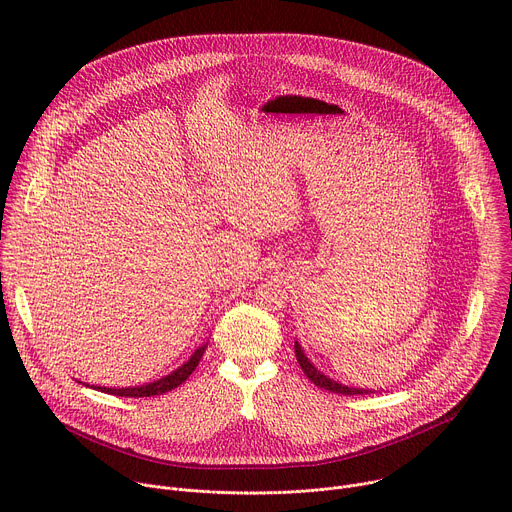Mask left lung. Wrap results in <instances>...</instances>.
I'll return each mask as SVG.
<instances>
[{
	"instance_id": "obj_1",
	"label": "left lung",
	"mask_w": 512,
	"mask_h": 512,
	"mask_svg": "<svg viewBox=\"0 0 512 512\" xmlns=\"http://www.w3.org/2000/svg\"><path fill=\"white\" fill-rule=\"evenodd\" d=\"M296 358H298V362H300V367H302L304 375H306L316 387H320V389H326V391H330V393H340V395H362V393H369L367 389H352V387L340 385V383L328 379L326 375H322V373L314 367V364L304 356L302 346H300L298 342H296Z\"/></svg>"
}]
</instances>
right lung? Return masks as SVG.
I'll return each mask as SVG.
<instances>
[{"instance_id":"obj_1","label":"right lung","mask_w":512,"mask_h":512,"mask_svg":"<svg viewBox=\"0 0 512 512\" xmlns=\"http://www.w3.org/2000/svg\"><path fill=\"white\" fill-rule=\"evenodd\" d=\"M204 350H206V344L198 346L196 352L182 364L180 369H176L174 373H170L168 377H164V379H160L156 383H148V385H141V387H125V389H107V387H93V389H99L103 393L117 395V397H154V395H164V393L180 387L192 375V371L198 367V362H200Z\"/></svg>"}]
</instances>
